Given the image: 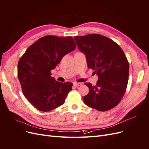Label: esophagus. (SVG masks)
<instances>
[{"label":"esophagus","instance_id":"34e87169","mask_svg":"<svg viewBox=\"0 0 149 149\" xmlns=\"http://www.w3.org/2000/svg\"><path fill=\"white\" fill-rule=\"evenodd\" d=\"M81 85V83H76V82H74L73 83V86L75 87H78L79 86Z\"/></svg>","mask_w":149,"mask_h":149}]
</instances>
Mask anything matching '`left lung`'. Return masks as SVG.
<instances>
[{
  "instance_id": "obj_1",
  "label": "left lung",
  "mask_w": 149,
  "mask_h": 149,
  "mask_svg": "<svg viewBox=\"0 0 149 149\" xmlns=\"http://www.w3.org/2000/svg\"><path fill=\"white\" fill-rule=\"evenodd\" d=\"M74 38L86 56L88 68L99 78L95 86L84 83L89 92L83 97L84 102L100 111L114 107L124 96L128 83L129 65L123 49L113 40L100 34Z\"/></svg>"
}]
</instances>
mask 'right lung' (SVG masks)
<instances>
[{
  "label": "right lung",
  "instance_id": "right-lung-1",
  "mask_svg": "<svg viewBox=\"0 0 149 149\" xmlns=\"http://www.w3.org/2000/svg\"><path fill=\"white\" fill-rule=\"evenodd\" d=\"M75 48L71 37L47 35L33 43L21 57L18 78L24 95L38 110L47 112L64 104L73 83L56 81L50 71Z\"/></svg>",
  "mask_w": 149,
  "mask_h": 149
}]
</instances>
